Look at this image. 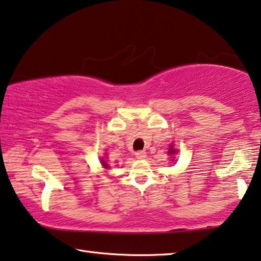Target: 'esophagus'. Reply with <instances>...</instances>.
Wrapping results in <instances>:
<instances>
[{
  "label": "esophagus",
  "instance_id": "34e87169",
  "mask_svg": "<svg viewBox=\"0 0 261 261\" xmlns=\"http://www.w3.org/2000/svg\"><path fill=\"white\" fill-rule=\"evenodd\" d=\"M135 154L138 159H143V158H145L146 152H145V151H137V152H135Z\"/></svg>",
  "mask_w": 261,
  "mask_h": 261
}]
</instances>
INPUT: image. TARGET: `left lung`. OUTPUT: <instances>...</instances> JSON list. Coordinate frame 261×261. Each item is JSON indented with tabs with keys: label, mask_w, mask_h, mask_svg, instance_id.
<instances>
[{
	"label": "left lung",
	"mask_w": 261,
	"mask_h": 261,
	"mask_svg": "<svg viewBox=\"0 0 261 261\" xmlns=\"http://www.w3.org/2000/svg\"><path fill=\"white\" fill-rule=\"evenodd\" d=\"M168 152H169V154H174V153L177 152V150H174V147H173V144H172V145H170V149H169ZM172 161H173V159H172Z\"/></svg>",
	"instance_id": "left-lung-1"
}]
</instances>
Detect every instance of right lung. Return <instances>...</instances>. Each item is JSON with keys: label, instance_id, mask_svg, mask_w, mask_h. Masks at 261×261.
Returning a JSON list of instances; mask_svg holds the SVG:
<instances>
[{"label": "right lung", "instance_id": "obj_1", "mask_svg": "<svg viewBox=\"0 0 261 261\" xmlns=\"http://www.w3.org/2000/svg\"><path fill=\"white\" fill-rule=\"evenodd\" d=\"M100 163H102V165H103V168L104 169H109V168H110V166H109V164H108V162L106 161V159H100Z\"/></svg>", "mask_w": 261, "mask_h": 261}]
</instances>
